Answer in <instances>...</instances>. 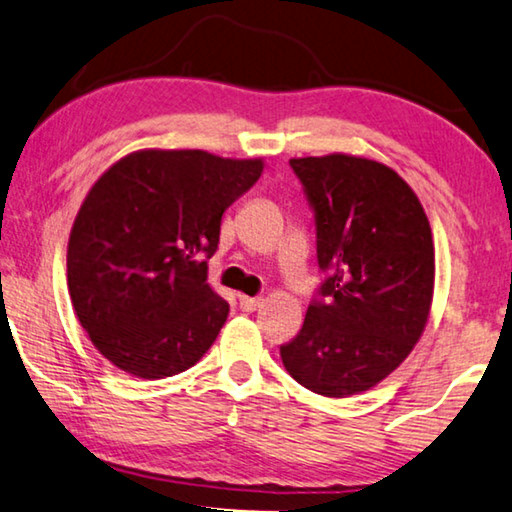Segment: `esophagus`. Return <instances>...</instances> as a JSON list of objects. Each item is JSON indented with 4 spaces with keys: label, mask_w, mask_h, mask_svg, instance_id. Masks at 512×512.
Instances as JSON below:
<instances>
[{
    "label": "esophagus",
    "mask_w": 512,
    "mask_h": 512,
    "mask_svg": "<svg viewBox=\"0 0 512 512\" xmlns=\"http://www.w3.org/2000/svg\"><path fill=\"white\" fill-rule=\"evenodd\" d=\"M263 301L258 299V297H247V295H240V308L242 311H247V313H254L258 306H261Z\"/></svg>",
    "instance_id": "obj_1"
}]
</instances>
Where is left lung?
Segmentation results:
<instances>
[{
  "label": "left lung",
  "mask_w": 512,
  "mask_h": 512,
  "mask_svg": "<svg viewBox=\"0 0 512 512\" xmlns=\"http://www.w3.org/2000/svg\"><path fill=\"white\" fill-rule=\"evenodd\" d=\"M290 167L315 211L326 276L281 360L317 395H360L404 363L429 322V217L413 188L372 158L306 156L290 158Z\"/></svg>",
  "instance_id": "1"
}]
</instances>
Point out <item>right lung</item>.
Instances as JSON below:
<instances>
[{
    "label": "right lung",
    "mask_w": 512,
    "mask_h": 512,
    "mask_svg": "<svg viewBox=\"0 0 512 512\" xmlns=\"http://www.w3.org/2000/svg\"><path fill=\"white\" fill-rule=\"evenodd\" d=\"M263 158L140 149L83 199L67 242V290L99 354L138 379L186 372L229 315L208 286L222 215L254 186Z\"/></svg>",
    "instance_id": "obj_1"
}]
</instances>
